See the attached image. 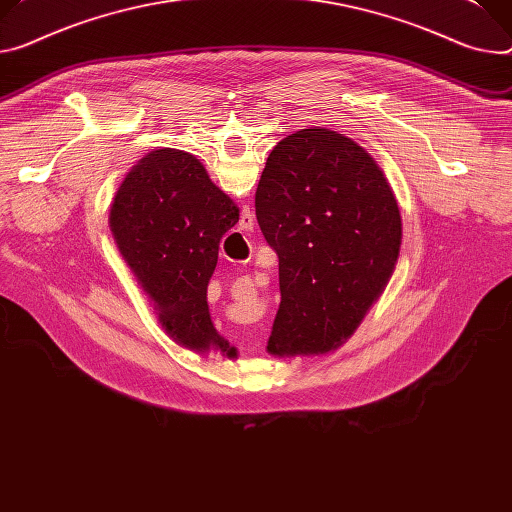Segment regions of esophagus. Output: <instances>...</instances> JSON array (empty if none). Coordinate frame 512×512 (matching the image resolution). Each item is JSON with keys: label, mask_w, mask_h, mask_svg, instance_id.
I'll return each mask as SVG.
<instances>
[{"label": "esophagus", "mask_w": 512, "mask_h": 512, "mask_svg": "<svg viewBox=\"0 0 512 512\" xmlns=\"http://www.w3.org/2000/svg\"><path fill=\"white\" fill-rule=\"evenodd\" d=\"M245 282H247V288H249V290H251V286H253V284H251V282H249V280H245Z\"/></svg>", "instance_id": "esophagus-1"}]
</instances>
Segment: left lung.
<instances>
[{
	"mask_svg": "<svg viewBox=\"0 0 512 512\" xmlns=\"http://www.w3.org/2000/svg\"><path fill=\"white\" fill-rule=\"evenodd\" d=\"M255 214L280 259L267 351L337 349L384 292L400 253L402 220L384 171L351 138L302 128L269 153Z\"/></svg>",
	"mask_w": 512,
	"mask_h": 512,
	"instance_id": "left-lung-1",
	"label": "left lung"
}]
</instances>
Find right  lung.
I'll return each mask as SVG.
<instances>
[{"mask_svg": "<svg viewBox=\"0 0 512 512\" xmlns=\"http://www.w3.org/2000/svg\"><path fill=\"white\" fill-rule=\"evenodd\" d=\"M239 222V208L190 153L157 149L124 177L110 210L120 255L155 302L161 327L198 353L237 349L210 320L206 290L224 232Z\"/></svg>", "mask_w": 512, "mask_h": 512, "instance_id": "1", "label": "right lung"}]
</instances>
